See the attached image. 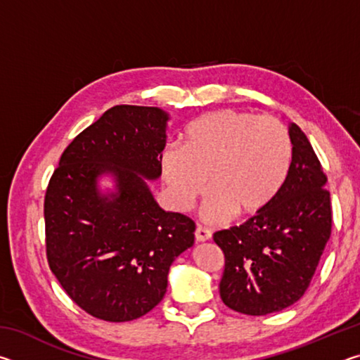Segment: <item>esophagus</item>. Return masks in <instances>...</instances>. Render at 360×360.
Returning a JSON list of instances; mask_svg holds the SVG:
<instances>
[{"instance_id": "34e87169", "label": "esophagus", "mask_w": 360, "mask_h": 360, "mask_svg": "<svg viewBox=\"0 0 360 360\" xmlns=\"http://www.w3.org/2000/svg\"><path fill=\"white\" fill-rule=\"evenodd\" d=\"M210 238H211V231L208 229H203V227L195 229V241L203 243V241H208Z\"/></svg>"}]
</instances>
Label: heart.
<instances>
[{"mask_svg": "<svg viewBox=\"0 0 360 360\" xmlns=\"http://www.w3.org/2000/svg\"><path fill=\"white\" fill-rule=\"evenodd\" d=\"M292 141L283 122L235 109H222L193 120L181 149L169 146L160 158L169 203L188 211L206 188L203 205L210 224L266 211L288 181Z\"/></svg>", "mask_w": 360, "mask_h": 360, "instance_id": "1", "label": "heart"}]
</instances>
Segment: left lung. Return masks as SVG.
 <instances>
[{"mask_svg": "<svg viewBox=\"0 0 360 360\" xmlns=\"http://www.w3.org/2000/svg\"><path fill=\"white\" fill-rule=\"evenodd\" d=\"M292 165L273 205L240 227L214 233L225 255L219 284L235 311L265 316L300 300L330 238L332 206L327 178L295 124H289Z\"/></svg>", "mask_w": 360, "mask_h": 360, "instance_id": "8db88e82", "label": "left lung"}]
</instances>
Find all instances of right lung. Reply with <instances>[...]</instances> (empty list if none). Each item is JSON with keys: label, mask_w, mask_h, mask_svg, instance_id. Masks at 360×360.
I'll list each match as a JSON object with an SVG mask.
<instances>
[{"label": "right lung", "mask_w": 360, "mask_h": 360, "mask_svg": "<svg viewBox=\"0 0 360 360\" xmlns=\"http://www.w3.org/2000/svg\"><path fill=\"white\" fill-rule=\"evenodd\" d=\"M169 115L114 106L72 139L44 200L49 266L84 311L133 321L162 302L169 266L193 246L195 222L162 210L148 181L162 174ZM108 175L115 188L101 191Z\"/></svg>", "instance_id": "1"}]
</instances>
